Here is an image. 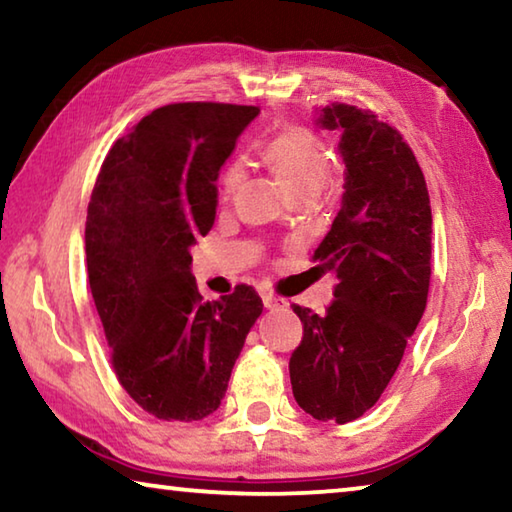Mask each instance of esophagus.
I'll return each mask as SVG.
<instances>
[{"instance_id":"obj_1","label":"esophagus","mask_w":512,"mask_h":512,"mask_svg":"<svg viewBox=\"0 0 512 512\" xmlns=\"http://www.w3.org/2000/svg\"><path fill=\"white\" fill-rule=\"evenodd\" d=\"M262 300H264V307L266 309H282V307H287V300L275 298V296H271V293H264Z\"/></svg>"}]
</instances>
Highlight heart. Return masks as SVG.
I'll use <instances>...</instances> for the list:
<instances>
[{"instance_id": "b5f03b06", "label": "heart", "mask_w": 512, "mask_h": 512, "mask_svg": "<svg viewBox=\"0 0 512 512\" xmlns=\"http://www.w3.org/2000/svg\"><path fill=\"white\" fill-rule=\"evenodd\" d=\"M264 158L280 176L284 187L296 198H316L323 192L329 178V169H332V153H329L325 142L316 133L300 126H291L287 131L277 133L266 144ZM244 178L246 171L239 162L225 169L221 180L223 201H230V198L237 196L241 185H244Z\"/></svg>"}]
</instances>
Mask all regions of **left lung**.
Wrapping results in <instances>:
<instances>
[{"mask_svg": "<svg viewBox=\"0 0 512 512\" xmlns=\"http://www.w3.org/2000/svg\"><path fill=\"white\" fill-rule=\"evenodd\" d=\"M316 124L341 135L345 192L314 253L336 277L323 316L293 305L305 334L289 361L311 418L345 424L375 406L427 307L431 205L409 144L375 112L332 103Z\"/></svg>", "mask_w": 512, "mask_h": 512, "instance_id": "obj_1", "label": "left lung"}]
</instances>
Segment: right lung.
<instances>
[{"label": "right lung", "mask_w": 512, "mask_h": 512, "mask_svg": "<svg viewBox=\"0 0 512 512\" xmlns=\"http://www.w3.org/2000/svg\"><path fill=\"white\" fill-rule=\"evenodd\" d=\"M255 106L171 103L112 144L85 223L90 291L119 384L158 420L219 409L262 314L248 284L203 302L189 248L216 216V178Z\"/></svg>", "instance_id": "right-lung-1"}]
</instances>
